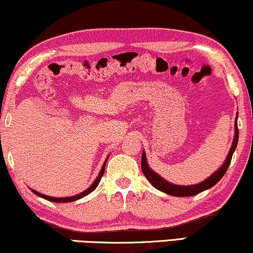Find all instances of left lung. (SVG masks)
<instances>
[{
  "label": "left lung",
  "mask_w": 253,
  "mask_h": 253,
  "mask_svg": "<svg viewBox=\"0 0 253 253\" xmlns=\"http://www.w3.org/2000/svg\"><path fill=\"white\" fill-rule=\"evenodd\" d=\"M237 142H238V127H237V117L235 119V135H234V141L232 144V148L228 152V156H227L225 163L222 164L221 167L218 170H215L214 173L212 174L211 176L208 177V179L203 181V182L198 183V184H191V186H177V184H173L166 181L165 179H163L161 175H158L157 173L154 172L150 167L148 166L147 163V157H145V152L143 151L142 154V161H141V167H142V172H143L144 176L147 177L149 182H150L152 186H154L156 189L163 191L167 195H170V196H175V197H187V196H195L202 191H204L206 189H210V188L214 186L221 180V177L225 175V173L227 172V169H228L230 161H232L233 154L235 151V149L237 147Z\"/></svg>",
  "instance_id": "1"
}]
</instances>
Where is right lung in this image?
I'll return each mask as SVG.
<instances>
[{"instance_id":"1","label":"right lung","mask_w":253,"mask_h":253,"mask_svg":"<svg viewBox=\"0 0 253 253\" xmlns=\"http://www.w3.org/2000/svg\"><path fill=\"white\" fill-rule=\"evenodd\" d=\"M108 158H109V156H108V157H106L104 164H103L101 172H99L98 176L96 177V180L94 181V182H92V184H91V186H90L89 188H88V189H86L84 191H83V193H81V194L74 195V196H71V197H60V198H57V197H50V196H47V195H42V194H40V193H38V191H37V190H34V189H32V191H33V193H34L35 195H38L39 197H42V198L47 199V201L55 202V203H69V202L78 201V199H80V198H83V197H84V196H87L88 194H90L91 191H94V190L96 189V187L98 186L99 181H101L102 176H103V174H104V170H105V163H106V161H108Z\"/></svg>"}]
</instances>
